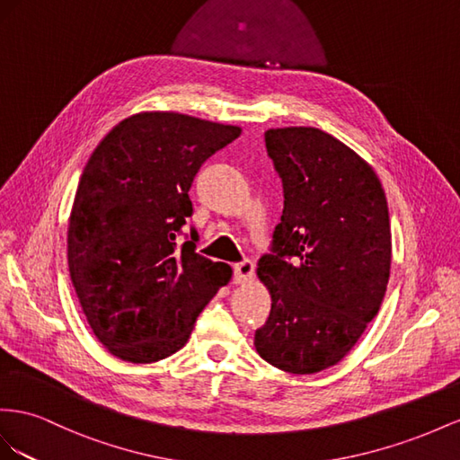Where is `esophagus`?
Segmentation results:
<instances>
[{
  "instance_id": "esophagus-1",
  "label": "esophagus",
  "mask_w": 460,
  "mask_h": 460,
  "mask_svg": "<svg viewBox=\"0 0 460 460\" xmlns=\"http://www.w3.org/2000/svg\"><path fill=\"white\" fill-rule=\"evenodd\" d=\"M254 275V264L251 260H243L239 264H234V283L237 285H244L252 279Z\"/></svg>"
}]
</instances>
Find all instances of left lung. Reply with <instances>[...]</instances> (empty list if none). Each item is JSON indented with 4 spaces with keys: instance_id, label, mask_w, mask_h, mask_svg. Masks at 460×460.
Wrapping results in <instances>:
<instances>
[{
    "instance_id": "left-lung-1",
    "label": "left lung",
    "mask_w": 460,
    "mask_h": 460,
    "mask_svg": "<svg viewBox=\"0 0 460 460\" xmlns=\"http://www.w3.org/2000/svg\"><path fill=\"white\" fill-rule=\"evenodd\" d=\"M283 216L258 278L271 295L254 347L275 368L316 374L345 358L387 291L391 223L374 167L316 127L266 130Z\"/></svg>"
}]
</instances>
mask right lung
Wrapping results in <instances>:
<instances>
[{
    "label": "right lung",
    "instance_id": "1",
    "mask_svg": "<svg viewBox=\"0 0 460 460\" xmlns=\"http://www.w3.org/2000/svg\"><path fill=\"white\" fill-rule=\"evenodd\" d=\"M241 127L177 111L130 115L92 152L67 229L71 281L88 325L113 357L150 364L185 347L199 314L231 281L223 261L177 243L189 190Z\"/></svg>",
    "mask_w": 460,
    "mask_h": 460
}]
</instances>
